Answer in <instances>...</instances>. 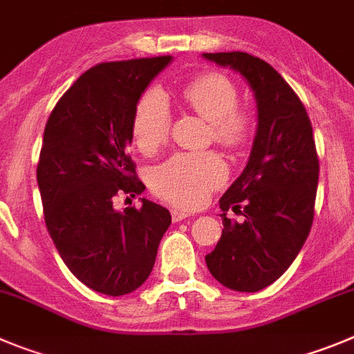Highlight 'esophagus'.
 <instances>
[{
	"mask_svg": "<svg viewBox=\"0 0 354 354\" xmlns=\"http://www.w3.org/2000/svg\"><path fill=\"white\" fill-rule=\"evenodd\" d=\"M191 214L184 212V210H179V209H171V219H174V223H179V221H184L186 217H189Z\"/></svg>",
	"mask_w": 354,
	"mask_h": 354,
	"instance_id": "1",
	"label": "esophagus"
}]
</instances>
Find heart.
<instances>
[{
  "mask_svg": "<svg viewBox=\"0 0 354 354\" xmlns=\"http://www.w3.org/2000/svg\"><path fill=\"white\" fill-rule=\"evenodd\" d=\"M183 98L200 118L210 122L214 142L239 147L249 135V118L239 105V91L221 73H203L183 89ZM171 113L167 96L160 89L147 91L138 100L131 119L133 142L144 154L160 149L168 138ZM225 163L214 152L175 154L151 174V186L158 196L180 207H198L209 193L226 180Z\"/></svg>",
  "mask_w": 354,
  "mask_h": 354,
  "instance_id": "obj_1",
  "label": "heart"
}]
</instances>
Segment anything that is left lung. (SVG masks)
Returning a JSON list of instances; mask_svg holds the SVG:
<instances>
[{
	"label": "left lung",
	"instance_id": "1",
	"mask_svg": "<svg viewBox=\"0 0 354 354\" xmlns=\"http://www.w3.org/2000/svg\"><path fill=\"white\" fill-rule=\"evenodd\" d=\"M202 57L239 73L256 102L251 154L219 200L225 228L205 256L209 272L223 286L254 293L290 268L313 226L319 177L313 126L295 91L263 59L248 52ZM228 208L242 212L245 221L228 220Z\"/></svg>",
	"mask_w": 354,
	"mask_h": 354
}]
</instances>
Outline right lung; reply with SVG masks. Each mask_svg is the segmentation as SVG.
Instances as JSON below:
<instances>
[{
    "mask_svg": "<svg viewBox=\"0 0 354 354\" xmlns=\"http://www.w3.org/2000/svg\"><path fill=\"white\" fill-rule=\"evenodd\" d=\"M171 56L102 63L61 96L44 131L37 168L45 225L70 272L98 293L121 297L151 275L171 223L165 207L113 209L119 193L142 194L128 147L131 119Z\"/></svg>",
    "mask_w": 354,
    "mask_h": 354,
    "instance_id": "obj_1",
    "label": "right lung"
}]
</instances>
